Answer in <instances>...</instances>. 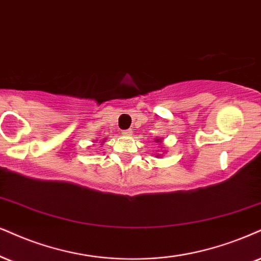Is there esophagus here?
Wrapping results in <instances>:
<instances>
[{"label":"esophagus","mask_w":261,"mask_h":261,"mask_svg":"<svg viewBox=\"0 0 261 261\" xmlns=\"http://www.w3.org/2000/svg\"><path fill=\"white\" fill-rule=\"evenodd\" d=\"M122 134H123V136H132V129H124L122 132Z\"/></svg>","instance_id":"esophagus-1"}]
</instances>
